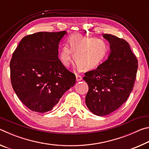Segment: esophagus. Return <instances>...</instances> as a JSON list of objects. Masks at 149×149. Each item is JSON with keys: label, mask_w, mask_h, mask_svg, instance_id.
Segmentation results:
<instances>
[{"label": "esophagus", "mask_w": 149, "mask_h": 149, "mask_svg": "<svg viewBox=\"0 0 149 149\" xmlns=\"http://www.w3.org/2000/svg\"><path fill=\"white\" fill-rule=\"evenodd\" d=\"M81 80H82V76L79 75H76V81H80Z\"/></svg>", "instance_id": "obj_1"}]
</instances>
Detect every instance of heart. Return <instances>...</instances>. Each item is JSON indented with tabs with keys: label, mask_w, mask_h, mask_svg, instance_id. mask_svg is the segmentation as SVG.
I'll return each instance as SVG.
<instances>
[{
	"label": "heart",
	"mask_w": 149,
	"mask_h": 149,
	"mask_svg": "<svg viewBox=\"0 0 149 149\" xmlns=\"http://www.w3.org/2000/svg\"><path fill=\"white\" fill-rule=\"evenodd\" d=\"M68 42L69 46L64 45L59 52V59L65 67L69 66L74 56L78 67L92 70L104 61L109 52V45L102 39L75 34L69 37Z\"/></svg>",
	"instance_id": "b5f03b06"
}]
</instances>
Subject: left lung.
Here are the masks:
<instances>
[{"mask_svg":"<svg viewBox=\"0 0 149 149\" xmlns=\"http://www.w3.org/2000/svg\"><path fill=\"white\" fill-rule=\"evenodd\" d=\"M102 36L110 43L108 59L84 77L89 86L85 103L91 112L99 116L113 112L127 100L138 68L137 59L127 41L110 34Z\"/></svg>","mask_w":149,"mask_h":149,"instance_id":"8db88e82","label":"left lung"}]
</instances>
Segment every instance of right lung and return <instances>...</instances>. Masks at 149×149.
Instances as JSON below:
<instances>
[{"mask_svg": "<svg viewBox=\"0 0 149 149\" xmlns=\"http://www.w3.org/2000/svg\"><path fill=\"white\" fill-rule=\"evenodd\" d=\"M66 33L62 31L27 35L12 54V87L24 104L34 112L51 110L75 84V74L58 57L59 42Z\"/></svg>", "mask_w": 149, "mask_h": 149, "instance_id": "obj_1", "label": "right lung"}]
</instances>
